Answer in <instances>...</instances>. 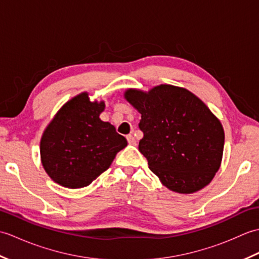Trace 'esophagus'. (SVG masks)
I'll return each mask as SVG.
<instances>
[{
    "label": "esophagus",
    "mask_w": 259,
    "mask_h": 259,
    "mask_svg": "<svg viewBox=\"0 0 259 259\" xmlns=\"http://www.w3.org/2000/svg\"><path fill=\"white\" fill-rule=\"evenodd\" d=\"M126 140H128L129 145H133V146H136L137 145V141L135 139V137L133 135H128L126 136Z\"/></svg>",
    "instance_id": "obj_1"
}]
</instances>
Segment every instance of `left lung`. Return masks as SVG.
Here are the masks:
<instances>
[{"label":"left lung","instance_id":"obj_1","mask_svg":"<svg viewBox=\"0 0 259 259\" xmlns=\"http://www.w3.org/2000/svg\"><path fill=\"white\" fill-rule=\"evenodd\" d=\"M124 98L141 113L139 151L163 186L192 194L210 183L221 167L225 134L199 98L170 84L129 89Z\"/></svg>","mask_w":259,"mask_h":259}]
</instances>
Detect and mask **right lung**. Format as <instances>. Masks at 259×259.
<instances>
[{
	"instance_id": "obj_1",
	"label": "right lung",
	"mask_w": 259,
	"mask_h": 259,
	"mask_svg": "<svg viewBox=\"0 0 259 259\" xmlns=\"http://www.w3.org/2000/svg\"><path fill=\"white\" fill-rule=\"evenodd\" d=\"M103 110V101L92 102L82 92L48 124L40 142L41 161L57 184L71 189L89 186L128 145L111 123L99 118Z\"/></svg>"
}]
</instances>
